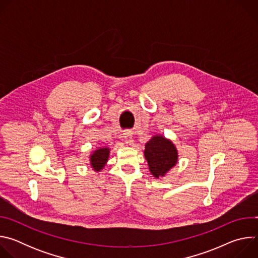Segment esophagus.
<instances>
[{
    "label": "esophagus",
    "instance_id": "obj_1",
    "mask_svg": "<svg viewBox=\"0 0 258 258\" xmlns=\"http://www.w3.org/2000/svg\"><path fill=\"white\" fill-rule=\"evenodd\" d=\"M123 137V141L126 143V144H132L133 142V133L131 131H126L123 133L122 135Z\"/></svg>",
    "mask_w": 258,
    "mask_h": 258
}]
</instances>
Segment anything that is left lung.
<instances>
[{"label": "left lung", "instance_id": "8db88e82", "mask_svg": "<svg viewBox=\"0 0 258 258\" xmlns=\"http://www.w3.org/2000/svg\"><path fill=\"white\" fill-rule=\"evenodd\" d=\"M144 155L155 178L163 177L178 161L176 147L161 135L153 136L146 143Z\"/></svg>", "mask_w": 258, "mask_h": 258}]
</instances>
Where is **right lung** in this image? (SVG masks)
I'll return each mask as SVG.
<instances>
[{
  "label": "right lung",
  "instance_id": "right-lung-1",
  "mask_svg": "<svg viewBox=\"0 0 258 258\" xmlns=\"http://www.w3.org/2000/svg\"><path fill=\"white\" fill-rule=\"evenodd\" d=\"M110 154L109 147H99L90 156V164L94 171L100 172L106 165Z\"/></svg>",
  "mask_w": 258,
  "mask_h": 258
}]
</instances>
